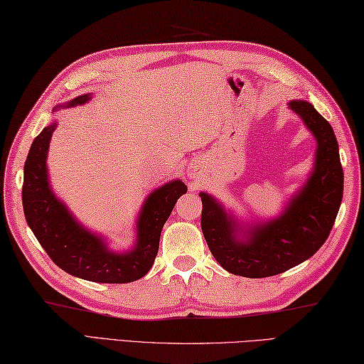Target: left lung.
<instances>
[{
	"label": "left lung",
	"instance_id": "obj_1",
	"mask_svg": "<svg viewBox=\"0 0 364 364\" xmlns=\"http://www.w3.org/2000/svg\"><path fill=\"white\" fill-rule=\"evenodd\" d=\"M316 139L314 165L278 217L245 221L217 198L199 193L201 228L217 262L232 275L267 278L308 261L322 247L343 201L344 173L331 125L306 100L287 103Z\"/></svg>",
	"mask_w": 364,
	"mask_h": 364
}]
</instances>
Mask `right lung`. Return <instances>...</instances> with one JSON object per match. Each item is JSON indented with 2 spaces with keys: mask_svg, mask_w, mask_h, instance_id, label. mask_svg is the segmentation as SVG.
I'll use <instances>...</instances> for the list:
<instances>
[{
  "mask_svg": "<svg viewBox=\"0 0 364 364\" xmlns=\"http://www.w3.org/2000/svg\"><path fill=\"white\" fill-rule=\"evenodd\" d=\"M92 94H83L58 105L70 108L85 105ZM56 121L48 124L33 141L23 168V212L36 239L59 269L92 283L121 284L143 278L159 253L163 225L171 215L174 204L187 185L181 179L169 181L147 195L136 218V237L130 250L114 251L107 239L92 232L73 217L50 183L47 155Z\"/></svg>",
  "mask_w": 364,
  "mask_h": 364,
  "instance_id": "obj_1",
  "label": "right lung"
}]
</instances>
